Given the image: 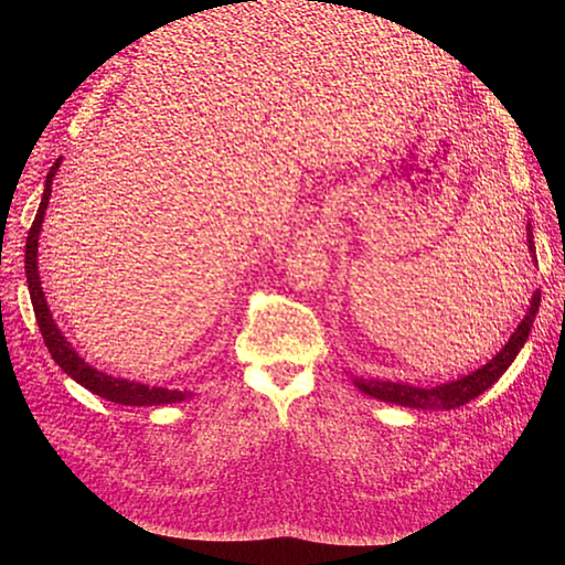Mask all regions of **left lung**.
Masks as SVG:
<instances>
[{
    "label": "left lung",
    "instance_id": "obj_1",
    "mask_svg": "<svg viewBox=\"0 0 565 565\" xmlns=\"http://www.w3.org/2000/svg\"><path fill=\"white\" fill-rule=\"evenodd\" d=\"M525 235H527L530 259H533V264H537L535 235H533V226H530V221L525 226ZM537 309H540V289H535L533 297H530V306H527L523 320L519 322V328L511 332L502 351L498 355H492V361H488L486 365L465 374V377H459V380L443 382L436 386H413V384H403V382L365 380V377H355V374H351V382L358 391H363L365 396H372V398L384 401V403H396V405L415 407V409H455V407L481 396V393L498 382L507 372V367L514 363V358L521 353L523 344L527 341V334L535 322Z\"/></svg>",
    "mask_w": 565,
    "mask_h": 565
}]
</instances>
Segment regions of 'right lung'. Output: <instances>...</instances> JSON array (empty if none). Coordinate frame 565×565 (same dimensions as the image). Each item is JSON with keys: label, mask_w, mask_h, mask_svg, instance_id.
I'll return each mask as SVG.
<instances>
[{"label": "right lung", "mask_w": 565, "mask_h": 565, "mask_svg": "<svg viewBox=\"0 0 565 565\" xmlns=\"http://www.w3.org/2000/svg\"><path fill=\"white\" fill-rule=\"evenodd\" d=\"M256 2V0H254ZM61 160L54 162V167L49 169L46 181H44V193L40 210L35 214V221L28 231V243H25V278H28V289H30V299H32V309H35V318L40 324V332L44 337V344L54 358L56 365L73 377L77 384L84 388H89L96 396L106 398L110 403L119 405H134V407H150V405H169V403H181L185 398H191V391H179V388H164V386H148L141 382H131L122 377H113L108 372H100L92 367L84 358L75 351V347L67 341V337L61 332V328L54 320V313L49 311V303L42 289L40 280V264H38V247H40V233L44 224V214L49 207V198H51V183H54V177L58 172Z\"/></svg>", "instance_id": "obj_1"}]
</instances>
